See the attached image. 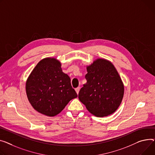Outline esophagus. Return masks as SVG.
I'll return each mask as SVG.
<instances>
[{"mask_svg":"<svg viewBox=\"0 0 155 155\" xmlns=\"http://www.w3.org/2000/svg\"><path fill=\"white\" fill-rule=\"evenodd\" d=\"M80 90V87H77V88H75V91H76V92H77V94H78V93H79Z\"/></svg>","mask_w":155,"mask_h":155,"instance_id":"esophagus-1","label":"esophagus"}]
</instances>
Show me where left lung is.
Returning <instances> with one entry per match:
<instances>
[{
    "instance_id": "8db88e82",
    "label": "left lung",
    "mask_w": 155,
    "mask_h": 155,
    "mask_svg": "<svg viewBox=\"0 0 155 155\" xmlns=\"http://www.w3.org/2000/svg\"><path fill=\"white\" fill-rule=\"evenodd\" d=\"M87 83L79 91L80 101L97 117L112 114L124 95V85L117 69L109 60L97 58L87 67Z\"/></svg>"
}]
</instances>
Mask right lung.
<instances>
[{
	"label": "right lung",
	"instance_id": "right-lung-1",
	"mask_svg": "<svg viewBox=\"0 0 155 155\" xmlns=\"http://www.w3.org/2000/svg\"><path fill=\"white\" fill-rule=\"evenodd\" d=\"M61 66L57 58H45L37 64L26 81L30 104L37 111L48 117L58 115L71 100L78 97Z\"/></svg>",
	"mask_w": 155,
	"mask_h": 155
}]
</instances>
